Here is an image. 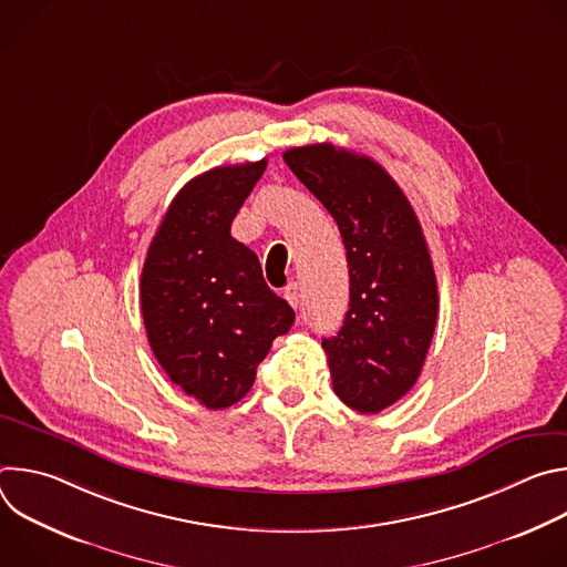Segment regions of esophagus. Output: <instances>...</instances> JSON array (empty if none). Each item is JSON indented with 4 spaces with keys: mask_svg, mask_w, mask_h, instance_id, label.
Masks as SVG:
<instances>
[{
    "mask_svg": "<svg viewBox=\"0 0 567 567\" xmlns=\"http://www.w3.org/2000/svg\"><path fill=\"white\" fill-rule=\"evenodd\" d=\"M285 298H287V302H289L293 309H298V305H300V289H298L296 282L285 289Z\"/></svg>",
    "mask_w": 567,
    "mask_h": 567,
    "instance_id": "esophagus-1",
    "label": "esophagus"
}]
</instances>
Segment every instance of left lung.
I'll use <instances>...</instances> for the list:
<instances>
[{"instance_id": "1", "label": "left lung", "mask_w": 567, "mask_h": 567, "mask_svg": "<svg viewBox=\"0 0 567 567\" xmlns=\"http://www.w3.org/2000/svg\"><path fill=\"white\" fill-rule=\"evenodd\" d=\"M285 164L337 219L350 269V309L322 341L339 399L381 413L406 394L437 322V280L411 202L372 161L332 143L291 147Z\"/></svg>"}]
</instances>
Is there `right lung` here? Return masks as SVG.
Returning <instances> with one entry per match:
<instances>
[{"label":"right lung","instance_id":"1","mask_svg":"<svg viewBox=\"0 0 567 567\" xmlns=\"http://www.w3.org/2000/svg\"><path fill=\"white\" fill-rule=\"evenodd\" d=\"M267 168L219 166L190 179L168 206L141 274L150 348L188 396L210 411L245 396L293 309L262 276L258 256L230 224Z\"/></svg>","mask_w":567,"mask_h":567}]
</instances>
